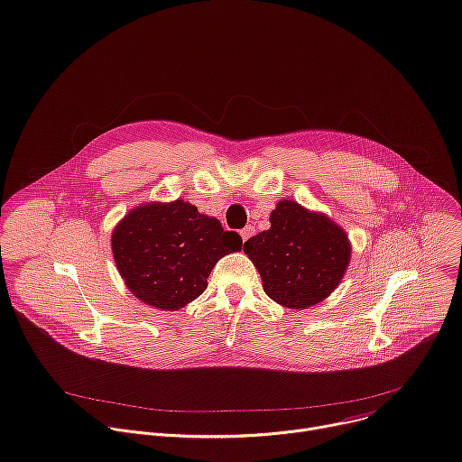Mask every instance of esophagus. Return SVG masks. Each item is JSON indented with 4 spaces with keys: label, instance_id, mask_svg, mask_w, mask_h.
I'll list each match as a JSON object with an SVG mask.
<instances>
[{
    "label": "esophagus",
    "instance_id": "1",
    "mask_svg": "<svg viewBox=\"0 0 462 462\" xmlns=\"http://www.w3.org/2000/svg\"><path fill=\"white\" fill-rule=\"evenodd\" d=\"M239 234H241V239H243V241H247V239H251V237L254 236V226H251V225L245 226Z\"/></svg>",
    "mask_w": 462,
    "mask_h": 462
}]
</instances>
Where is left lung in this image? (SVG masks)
<instances>
[{
    "mask_svg": "<svg viewBox=\"0 0 462 462\" xmlns=\"http://www.w3.org/2000/svg\"><path fill=\"white\" fill-rule=\"evenodd\" d=\"M269 221V230L243 245L262 276L263 291L291 310L327 299L340 286L351 262L346 230L325 213L286 199L276 202Z\"/></svg>",
    "mask_w": 462,
    "mask_h": 462,
    "instance_id": "obj_1",
    "label": "left lung"
}]
</instances>
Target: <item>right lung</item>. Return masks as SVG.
<instances>
[{
    "mask_svg": "<svg viewBox=\"0 0 462 462\" xmlns=\"http://www.w3.org/2000/svg\"><path fill=\"white\" fill-rule=\"evenodd\" d=\"M241 236L186 200L146 202L113 228L111 251L126 288L153 309L178 312L208 286L223 256L241 251Z\"/></svg>",
    "mask_w": 462,
    "mask_h": 462,
    "instance_id": "add662e5",
    "label": "right lung"
}]
</instances>
